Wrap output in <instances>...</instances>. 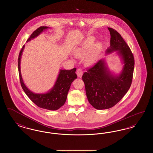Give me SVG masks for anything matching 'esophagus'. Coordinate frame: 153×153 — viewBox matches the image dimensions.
<instances>
[{"label":"esophagus","instance_id":"obj_1","mask_svg":"<svg viewBox=\"0 0 153 153\" xmlns=\"http://www.w3.org/2000/svg\"><path fill=\"white\" fill-rule=\"evenodd\" d=\"M76 74H77V76L79 77H81L82 76V74H83L82 73V71L81 69H78L77 70V71H76Z\"/></svg>","mask_w":153,"mask_h":153}]
</instances>
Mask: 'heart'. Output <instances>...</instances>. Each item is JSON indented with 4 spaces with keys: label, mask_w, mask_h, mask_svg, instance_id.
Masks as SVG:
<instances>
[{
    "label": "heart",
    "mask_w": 153,
    "mask_h": 153,
    "mask_svg": "<svg viewBox=\"0 0 153 153\" xmlns=\"http://www.w3.org/2000/svg\"><path fill=\"white\" fill-rule=\"evenodd\" d=\"M95 38L94 36H89L84 40L81 44L76 46L73 49L74 54L79 57H83L90 50L95 44ZM92 48L91 51L85 56L84 58V63L86 65L93 64L102 49V45L100 43H96Z\"/></svg>",
    "instance_id": "b5f03b06"
}]
</instances>
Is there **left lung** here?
<instances>
[{
    "mask_svg": "<svg viewBox=\"0 0 153 153\" xmlns=\"http://www.w3.org/2000/svg\"><path fill=\"white\" fill-rule=\"evenodd\" d=\"M108 29L111 40L106 54L115 52L123 65L119 74H114L105 59H102L83 74L88 100L97 109L110 108L123 98L131 86L134 68V58L129 46L115 30Z\"/></svg>",
    "mask_w": 153,
    "mask_h": 153,
    "instance_id": "left-lung-1",
    "label": "left lung"
}]
</instances>
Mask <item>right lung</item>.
<instances>
[{"label":"right lung","mask_w":153,"mask_h":153,"mask_svg":"<svg viewBox=\"0 0 153 153\" xmlns=\"http://www.w3.org/2000/svg\"><path fill=\"white\" fill-rule=\"evenodd\" d=\"M48 29H49V27L47 26H41L38 28L32 33L27 39V42L34 39ZM24 48L25 45L22 47L18 57V71L23 90L30 99L38 107L51 111L59 109L65 104L71 84L77 77L75 73L76 68H74L71 70L60 69L56 82L51 89L44 94L34 93L26 86L22 79L21 71V59Z\"/></svg>","instance_id":"add662e5"}]
</instances>
